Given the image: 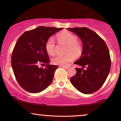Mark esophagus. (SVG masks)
Segmentation results:
<instances>
[{"mask_svg": "<svg viewBox=\"0 0 121 121\" xmlns=\"http://www.w3.org/2000/svg\"><path fill=\"white\" fill-rule=\"evenodd\" d=\"M62 68H64V69H68L69 68V67L68 66H65V65H61L60 66Z\"/></svg>", "mask_w": 121, "mask_h": 121, "instance_id": "esophagus-1", "label": "esophagus"}]
</instances>
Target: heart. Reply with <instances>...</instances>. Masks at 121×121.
I'll list each match as a JSON object with an SVG mask.
<instances>
[{"instance_id":"heart-1","label":"heart","mask_w":121,"mask_h":121,"mask_svg":"<svg viewBox=\"0 0 121 121\" xmlns=\"http://www.w3.org/2000/svg\"><path fill=\"white\" fill-rule=\"evenodd\" d=\"M57 40L59 43H64L67 45L66 53L64 56L58 55L52 58L53 64L56 65H66L74 60L76 56H79L82 51L80 43L78 41L77 36L72 33L65 31L58 35ZM46 49L50 55H53L56 52V43L53 37H50L46 43Z\"/></svg>"}]
</instances>
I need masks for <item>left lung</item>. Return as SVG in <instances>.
Wrapping results in <instances>:
<instances>
[{"instance_id": "8db88e82", "label": "left lung", "mask_w": 121, "mask_h": 121, "mask_svg": "<svg viewBox=\"0 0 121 121\" xmlns=\"http://www.w3.org/2000/svg\"><path fill=\"white\" fill-rule=\"evenodd\" d=\"M82 39L81 57L74 63L80 66L70 78L71 83L82 94L96 91L103 85L110 73L111 58L105 41L95 32L87 27L68 28Z\"/></svg>"}]
</instances>
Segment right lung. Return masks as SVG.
<instances>
[{
  "mask_svg": "<svg viewBox=\"0 0 121 121\" xmlns=\"http://www.w3.org/2000/svg\"><path fill=\"white\" fill-rule=\"evenodd\" d=\"M63 29L39 26L25 32L17 39L13 51L11 65L16 80L24 90L38 93L51 84L58 66L49 65L46 43ZM39 64L46 68H39Z\"/></svg>",
  "mask_w": 121,
  "mask_h": 121,
  "instance_id": "add662e5",
  "label": "right lung"
}]
</instances>
